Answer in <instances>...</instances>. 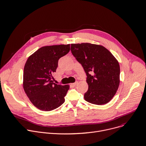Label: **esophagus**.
Masks as SVG:
<instances>
[{
	"label": "esophagus",
	"mask_w": 146,
	"mask_h": 146,
	"mask_svg": "<svg viewBox=\"0 0 146 146\" xmlns=\"http://www.w3.org/2000/svg\"><path fill=\"white\" fill-rule=\"evenodd\" d=\"M78 84V82H75V83H73V84H72V85H73V86H75L76 85Z\"/></svg>",
	"instance_id": "esophagus-1"
}]
</instances>
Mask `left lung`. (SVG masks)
<instances>
[{
    "instance_id": "obj_1",
    "label": "left lung",
    "mask_w": 146,
    "mask_h": 146,
    "mask_svg": "<svg viewBox=\"0 0 146 146\" xmlns=\"http://www.w3.org/2000/svg\"><path fill=\"white\" fill-rule=\"evenodd\" d=\"M71 51L87 75L88 90L85 100L96 105L108 103L119 85L117 60L104 46L89 43L71 44Z\"/></svg>"
}]
</instances>
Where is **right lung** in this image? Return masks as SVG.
Instances as JSON below:
<instances>
[{
	"instance_id": "right-lung-1",
	"label": "right lung",
	"mask_w": 146,
	"mask_h": 146,
	"mask_svg": "<svg viewBox=\"0 0 146 146\" xmlns=\"http://www.w3.org/2000/svg\"><path fill=\"white\" fill-rule=\"evenodd\" d=\"M70 50V44L47 46L31 55L25 64L23 88L31 103L42 111L54 110L65 101L69 85L53 82L58 60Z\"/></svg>"
}]
</instances>
